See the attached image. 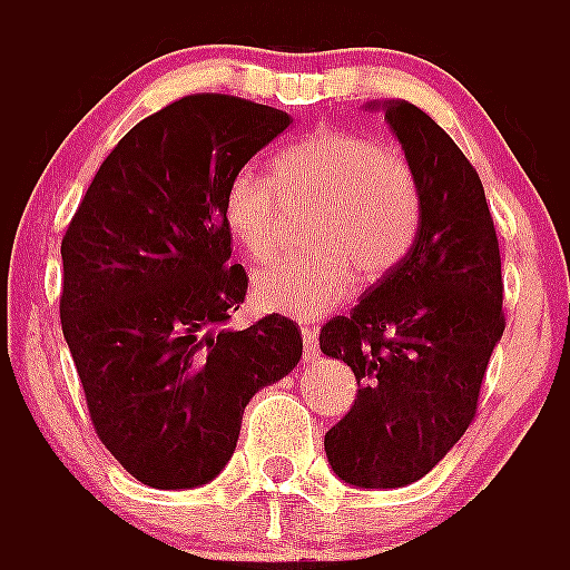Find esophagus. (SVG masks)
Returning <instances> with one entry per match:
<instances>
[{"label":"esophagus","mask_w":570,"mask_h":570,"mask_svg":"<svg viewBox=\"0 0 570 570\" xmlns=\"http://www.w3.org/2000/svg\"><path fill=\"white\" fill-rule=\"evenodd\" d=\"M302 347H305V356H316L320 354V334H316V328H311V325H302Z\"/></svg>","instance_id":"obj_1"}]
</instances>
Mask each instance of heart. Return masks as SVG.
Returning a JSON list of instances; mask_svg holds the SVG:
<instances>
[{
	"instance_id": "b5f03b06",
	"label": "heart",
	"mask_w": 570,
	"mask_h": 570,
	"mask_svg": "<svg viewBox=\"0 0 570 570\" xmlns=\"http://www.w3.org/2000/svg\"><path fill=\"white\" fill-rule=\"evenodd\" d=\"M296 208L316 205L308 230L314 254L282 262L256 276L254 296L271 314L320 320L351 288L356 271L374 282L411 254L422 225V190L414 165L374 136L316 128L274 156V176L239 168L225 185L223 219L256 265L276 259Z\"/></svg>"
}]
</instances>
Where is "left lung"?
I'll return each mask as SVG.
<instances>
[{"label": "left lung", "mask_w": 570, "mask_h": 570, "mask_svg": "<svg viewBox=\"0 0 570 570\" xmlns=\"http://www.w3.org/2000/svg\"><path fill=\"white\" fill-rule=\"evenodd\" d=\"M422 190L414 248L351 316L322 325V354L351 365L356 400L325 434L340 480L402 488L460 442L505 331L500 239L480 174L428 114L382 105Z\"/></svg>", "instance_id": "left-lung-1"}]
</instances>
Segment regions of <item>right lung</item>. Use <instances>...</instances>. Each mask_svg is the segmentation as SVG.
<instances>
[{
  "label": "right lung",
  "instance_id": "obj_1",
  "mask_svg": "<svg viewBox=\"0 0 570 570\" xmlns=\"http://www.w3.org/2000/svg\"><path fill=\"white\" fill-rule=\"evenodd\" d=\"M291 122L225 94L170 102L119 139L65 230V342L94 431L142 485L214 480L250 396L299 362L288 316L219 331L248 291L225 185Z\"/></svg>",
  "mask_w": 570,
  "mask_h": 570
}]
</instances>
